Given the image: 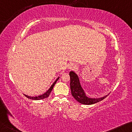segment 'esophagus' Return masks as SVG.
<instances>
[{
	"label": "esophagus",
	"instance_id": "esophagus-1",
	"mask_svg": "<svg viewBox=\"0 0 132 132\" xmlns=\"http://www.w3.org/2000/svg\"><path fill=\"white\" fill-rule=\"evenodd\" d=\"M68 68L70 69V70H74L76 68V65H74V64H70L69 65Z\"/></svg>",
	"mask_w": 132,
	"mask_h": 132
}]
</instances>
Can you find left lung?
<instances>
[{
  "label": "left lung",
  "instance_id": "left-lung-1",
  "mask_svg": "<svg viewBox=\"0 0 132 132\" xmlns=\"http://www.w3.org/2000/svg\"><path fill=\"white\" fill-rule=\"evenodd\" d=\"M70 88L72 96L79 103L83 104L90 105L98 103L104 99L108 95L99 98H91L86 96V94L81 86L77 75L73 71L70 72Z\"/></svg>",
  "mask_w": 132,
  "mask_h": 132
}]
</instances>
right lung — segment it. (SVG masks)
Segmentation results:
<instances>
[{
	"instance_id": "obj_1",
	"label": "right lung",
	"mask_w": 132,
	"mask_h": 132,
	"mask_svg": "<svg viewBox=\"0 0 132 132\" xmlns=\"http://www.w3.org/2000/svg\"><path fill=\"white\" fill-rule=\"evenodd\" d=\"M58 79H59V77H58L56 80L55 81V82L52 84V85L51 86V87H50L49 90H48L47 92H46L45 93H44V94L42 95H40V96H39L38 97H30V96H26V95L24 94L25 96L27 97L28 98H30V99H32V100H42V99H44L45 98H47V97L50 96L51 92V91L52 90V88H53L54 86H55V83L57 81Z\"/></svg>"
}]
</instances>
